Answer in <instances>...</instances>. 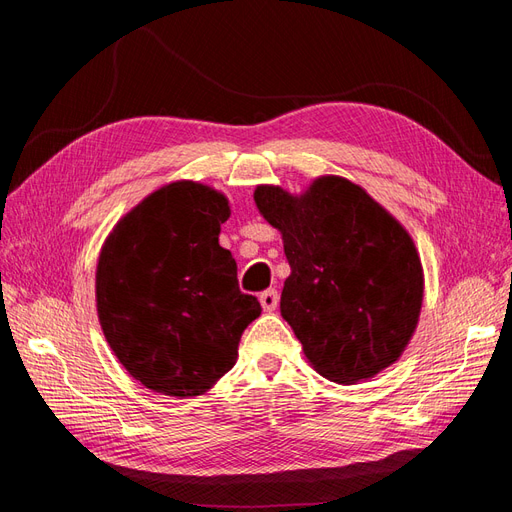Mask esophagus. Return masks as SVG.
I'll list each match as a JSON object with an SVG mask.
<instances>
[{
  "instance_id": "1",
  "label": "esophagus",
  "mask_w": 512,
  "mask_h": 512,
  "mask_svg": "<svg viewBox=\"0 0 512 512\" xmlns=\"http://www.w3.org/2000/svg\"><path fill=\"white\" fill-rule=\"evenodd\" d=\"M280 303V292L275 288H267L265 292H260V305L265 312H273V309Z\"/></svg>"
}]
</instances>
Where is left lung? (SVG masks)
I'll return each instance as SVG.
<instances>
[{"label":"left lung","instance_id":"8db88e82","mask_svg":"<svg viewBox=\"0 0 512 512\" xmlns=\"http://www.w3.org/2000/svg\"><path fill=\"white\" fill-rule=\"evenodd\" d=\"M280 228L290 275L280 309L324 378L354 384L399 359L423 303V267L401 224L359 185L322 177L303 196L254 192Z\"/></svg>","mask_w":512,"mask_h":512}]
</instances>
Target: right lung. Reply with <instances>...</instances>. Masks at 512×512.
Returning <instances> with one entry per match:
<instances>
[{
	"instance_id": "1",
	"label": "right lung",
	"mask_w": 512,
	"mask_h": 512,
	"mask_svg": "<svg viewBox=\"0 0 512 512\" xmlns=\"http://www.w3.org/2000/svg\"><path fill=\"white\" fill-rule=\"evenodd\" d=\"M228 200L194 181L147 196L106 239L96 301L108 346L151 391L196 397L237 361L262 307L239 290L237 262L220 245Z\"/></svg>"
}]
</instances>
